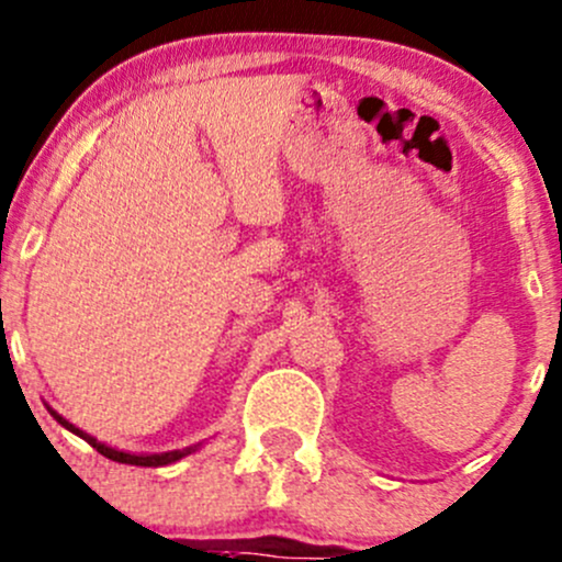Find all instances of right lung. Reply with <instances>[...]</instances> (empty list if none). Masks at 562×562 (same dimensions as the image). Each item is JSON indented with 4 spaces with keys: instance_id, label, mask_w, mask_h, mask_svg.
Wrapping results in <instances>:
<instances>
[{
    "instance_id": "obj_1",
    "label": "right lung",
    "mask_w": 562,
    "mask_h": 562,
    "mask_svg": "<svg viewBox=\"0 0 562 562\" xmlns=\"http://www.w3.org/2000/svg\"><path fill=\"white\" fill-rule=\"evenodd\" d=\"M47 411H50V416L55 418V422L60 424V427H66L69 431H74V435H79L82 437V440H88L92 448H95L98 453L101 456H106V459H111V461H120V464H135V467H165V464H172V461H178V459H183V456H189V453H194V451H200V446L202 442H194V446H189V448H183V451H168V453H151V456H135V453H125V451H116V448H109L106 442H98L95 437H90L88 431H82L79 427H74V424H69L66 422L64 416H58V413H55L50 405H47Z\"/></svg>"
}]
</instances>
